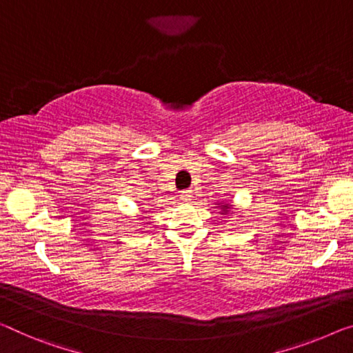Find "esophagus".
I'll use <instances>...</instances> for the list:
<instances>
[{"mask_svg":"<svg viewBox=\"0 0 353 353\" xmlns=\"http://www.w3.org/2000/svg\"><path fill=\"white\" fill-rule=\"evenodd\" d=\"M180 197H181L183 202H191V199H192V191H191V189H184V191H181Z\"/></svg>","mask_w":353,"mask_h":353,"instance_id":"esophagus-1","label":"esophagus"}]
</instances>
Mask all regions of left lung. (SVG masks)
Masks as SVG:
<instances>
[{"label":"left lung","instance_id":"obj_1","mask_svg":"<svg viewBox=\"0 0 353 353\" xmlns=\"http://www.w3.org/2000/svg\"><path fill=\"white\" fill-rule=\"evenodd\" d=\"M219 205V207H221V210H222V214H227V213H229V211H230V207H232V205H229V203H218Z\"/></svg>","mask_w":353,"mask_h":353}]
</instances>
